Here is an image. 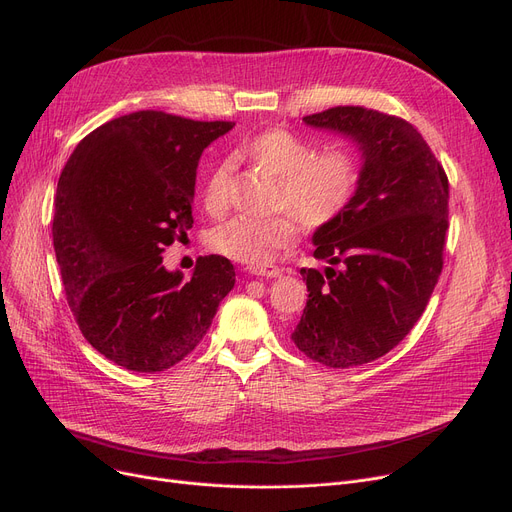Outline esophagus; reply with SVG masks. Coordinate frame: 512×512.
<instances>
[{
  "label": "esophagus",
  "instance_id": "34e87169",
  "mask_svg": "<svg viewBox=\"0 0 512 512\" xmlns=\"http://www.w3.org/2000/svg\"><path fill=\"white\" fill-rule=\"evenodd\" d=\"M282 267L278 265H261V267H251V274L255 276H263V278H278L282 276Z\"/></svg>",
  "mask_w": 512,
  "mask_h": 512
}]
</instances>
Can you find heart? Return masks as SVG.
Wrapping results in <instances>:
<instances>
[{
    "mask_svg": "<svg viewBox=\"0 0 512 512\" xmlns=\"http://www.w3.org/2000/svg\"><path fill=\"white\" fill-rule=\"evenodd\" d=\"M242 155L278 178L272 218H230L209 234V247L228 259L251 267L267 265L288 247L297 222L307 230L336 224L351 207L361 184V164L346 147L315 151L313 143L286 128H270L242 143ZM230 164H215L205 180L203 205L211 215L228 207Z\"/></svg>",
    "mask_w": 512,
    "mask_h": 512,
    "instance_id": "obj_1",
    "label": "heart"
}]
</instances>
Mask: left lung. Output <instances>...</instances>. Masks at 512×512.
<instances>
[{
  "instance_id": "1",
  "label": "left lung",
  "mask_w": 512,
  "mask_h": 512,
  "mask_svg": "<svg viewBox=\"0 0 512 512\" xmlns=\"http://www.w3.org/2000/svg\"><path fill=\"white\" fill-rule=\"evenodd\" d=\"M351 137L361 184L342 218L313 234L324 274L303 267L309 299L292 342L309 359L346 369L384 357L423 315L444 265L448 176L407 120L338 105L303 118Z\"/></svg>"
}]
</instances>
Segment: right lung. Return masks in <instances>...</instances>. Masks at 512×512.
Returning a JSON list of instances; mask_svg holds the SVG:
<instances>
[{"label":"right lung","instance_id":"1","mask_svg":"<svg viewBox=\"0 0 512 512\" xmlns=\"http://www.w3.org/2000/svg\"><path fill=\"white\" fill-rule=\"evenodd\" d=\"M234 122L143 110L101 124L60 174L53 249L87 342L116 365L153 373L180 363L234 288V265L199 257L191 280L161 253L193 228L203 149Z\"/></svg>","mask_w":512,"mask_h":512}]
</instances>
